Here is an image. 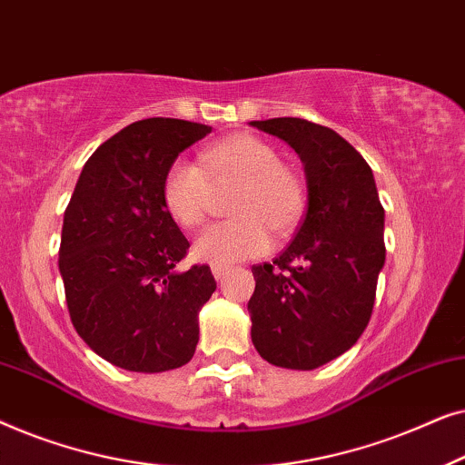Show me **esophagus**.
I'll return each mask as SVG.
<instances>
[{"label": "esophagus", "instance_id": "1", "mask_svg": "<svg viewBox=\"0 0 465 465\" xmlns=\"http://www.w3.org/2000/svg\"><path fill=\"white\" fill-rule=\"evenodd\" d=\"M212 272H213V277L218 279V282H222V279H224L228 272H231V266H212Z\"/></svg>", "mask_w": 465, "mask_h": 465}]
</instances>
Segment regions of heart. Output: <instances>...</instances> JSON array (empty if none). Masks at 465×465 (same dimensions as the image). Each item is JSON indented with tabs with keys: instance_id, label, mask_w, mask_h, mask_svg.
<instances>
[{
	"instance_id": "b5f03b06",
	"label": "heart",
	"mask_w": 465,
	"mask_h": 465,
	"mask_svg": "<svg viewBox=\"0 0 465 465\" xmlns=\"http://www.w3.org/2000/svg\"><path fill=\"white\" fill-rule=\"evenodd\" d=\"M201 167L177 158L161 183L163 205L182 228H199L205 222L215 188L232 186L228 212L232 220L220 222L196 239L194 256L201 262L228 266L260 256L269 250L271 231L285 237L294 231L307 205L302 175L282 161L275 145L250 133L224 137L207 145L199 156Z\"/></svg>"
}]
</instances>
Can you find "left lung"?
Instances as JSON below:
<instances>
[{
	"label": "left lung",
	"instance_id": "left-lung-1",
	"mask_svg": "<svg viewBox=\"0 0 465 465\" xmlns=\"http://www.w3.org/2000/svg\"><path fill=\"white\" fill-rule=\"evenodd\" d=\"M301 156L307 213L292 243L252 266V342L272 366L313 371L351 349L372 315L385 264V212L372 169L328 126L302 118L250 123Z\"/></svg>",
	"mask_w": 465,
	"mask_h": 465
}]
</instances>
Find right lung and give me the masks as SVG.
Instances as JSON below:
<instances>
[{"label":"right lung","mask_w":465,"mask_h":465,"mask_svg":"<svg viewBox=\"0 0 465 465\" xmlns=\"http://www.w3.org/2000/svg\"><path fill=\"white\" fill-rule=\"evenodd\" d=\"M212 126L145 118L88 158L65 209L59 271L75 332L110 364L164 372L188 364L199 311L215 292L207 264L177 272L190 247L163 205L161 183Z\"/></svg>","instance_id":"right-lung-1"}]
</instances>
